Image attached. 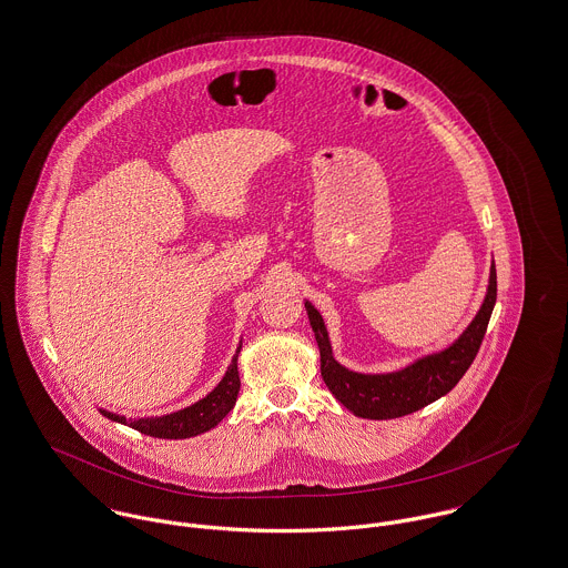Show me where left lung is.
<instances>
[{
  "label": "left lung",
  "instance_id": "obj_1",
  "mask_svg": "<svg viewBox=\"0 0 568 568\" xmlns=\"http://www.w3.org/2000/svg\"><path fill=\"white\" fill-rule=\"evenodd\" d=\"M495 303L497 270L493 261L484 303L457 339L392 373H357L342 366L333 355L326 324L314 303L305 301V310L320 348V373L331 394L359 418L387 420L423 409L457 385L481 346Z\"/></svg>",
  "mask_w": 568,
  "mask_h": 568
}]
</instances>
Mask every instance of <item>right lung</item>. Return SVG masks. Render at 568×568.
<instances>
[{"instance_id": "1", "label": "right lung", "mask_w": 568, "mask_h": 568, "mask_svg": "<svg viewBox=\"0 0 568 568\" xmlns=\"http://www.w3.org/2000/svg\"><path fill=\"white\" fill-rule=\"evenodd\" d=\"M240 351H242V342L222 381L204 398H200L197 403H193L185 409H179L165 416H148V418H134V420L106 409H100V414L113 423L141 432L143 436L163 438V440H185V438L200 436L204 432H211L235 407V400L240 394V371H237Z\"/></svg>"}]
</instances>
